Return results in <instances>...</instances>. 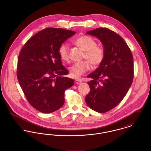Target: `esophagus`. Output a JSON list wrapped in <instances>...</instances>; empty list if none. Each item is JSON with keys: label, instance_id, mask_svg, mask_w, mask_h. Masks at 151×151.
Wrapping results in <instances>:
<instances>
[{"label": "esophagus", "instance_id": "obj_1", "mask_svg": "<svg viewBox=\"0 0 151 151\" xmlns=\"http://www.w3.org/2000/svg\"><path fill=\"white\" fill-rule=\"evenodd\" d=\"M75 82H76V84H80V83H82V80H79V79H77V80H75Z\"/></svg>", "mask_w": 151, "mask_h": 151}]
</instances>
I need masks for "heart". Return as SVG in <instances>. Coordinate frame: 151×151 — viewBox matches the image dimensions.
Segmentation results:
<instances>
[{"label":"heart","instance_id":"heart-1","mask_svg":"<svg viewBox=\"0 0 151 151\" xmlns=\"http://www.w3.org/2000/svg\"><path fill=\"white\" fill-rule=\"evenodd\" d=\"M74 43L85 50L83 58L86 59L80 62L74 63L69 67L71 75L77 78L91 69V63L98 66L104 62L105 57V50L102 46L97 45L96 41L91 37L82 35L76 38ZM59 54L62 60L68 62L70 60V49L67 43H62L59 49Z\"/></svg>","mask_w":151,"mask_h":151}]
</instances>
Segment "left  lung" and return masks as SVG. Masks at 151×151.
<instances>
[{
	"label": "left lung",
	"mask_w": 151,
	"mask_h": 151,
	"mask_svg": "<svg viewBox=\"0 0 151 151\" xmlns=\"http://www.w3.org/2000/svg\"><path fill=\"white\" fill-rule=\"evenodd\" d=\"M86 34L96 37L105 50L104 62L88 76L92 78L86 102L92 110L106 113L117 106L124 98L134 78L131 51L123 38L107 28H98Z\"/></svg>",
	"instance_id": "1"
}]
</instances>
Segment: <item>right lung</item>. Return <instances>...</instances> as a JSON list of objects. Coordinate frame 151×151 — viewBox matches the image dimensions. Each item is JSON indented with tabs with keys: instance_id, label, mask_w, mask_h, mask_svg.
<instances>
[{
	"instance_id": "1",
	"label": "right lung",
	"mask_w": 151,
	"mask_h": 151,
	"mask_svg": "<svg viewBox=\"0 0 151 151\" xmlns=\"http://www.w3.org/2000/svg\"><path fill=\"white\" fill-rule=\"evenodd\" d=\"M76 32L47 28L29 38L19 55L17 77L29 104L49 113L62 108L65 91L73 86L59 54L60 46Z\"/></svg>"
}]
</instances>
